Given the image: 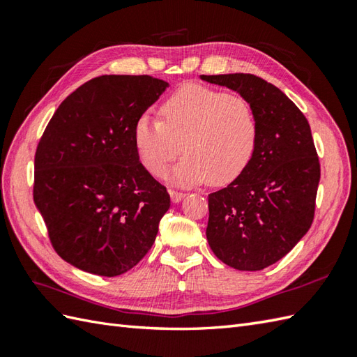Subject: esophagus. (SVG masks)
<instances>
[{
    "mask_svg": "<svg viewBox=\"0 0 357 357\" xmlns=\"http://www.w3.org/2000/svg\"><path fill=\"white\" fill-rule=\"evenodd\" d=\"M185 193L183 192H178V190H170V198L173 202H181L184 198H185Z\"/></svg>",
    "mask_w": 357,
    "mask_h": 357,
    "instance_id": "1",
    "label": "esophagus"
}]
</instances>
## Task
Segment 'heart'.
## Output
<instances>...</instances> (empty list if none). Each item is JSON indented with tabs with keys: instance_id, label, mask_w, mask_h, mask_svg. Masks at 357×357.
<instances>
[{
	"instance_id": "obj_1",
	"label": "heart",
	"mask_w": 357,
	"mask_h": 357,
	"mask_svg": "<svg viewBox=\"0 0 357 357\" xmlns=\"http://www.w3.org/2000/svg\"><path fill=\"white\" fill-rule=\"evenodd\" d=\"M257 135L259 123L247 98L190 84L161 105L159 121L139 118L135 146L144 167L156 178L164 176L183 146L185 156L173 170V183L195 185L210 181L222 185L244 172Z\"/></svg>"
}]
</instances>
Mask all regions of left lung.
<instances>
[{
    "label": "left lung",
    "mask_w": 357,
    "mask_h": 357,
    "mask_svg": "<svg viewBox=\"0 0 357 357\" xmlns=\"http://www.w3.org/2000/svg\"><path fill=\"white\" fill-rule=\"evenodd\" d=\"M201 78L247 98L259 123L244 172L208 195V245L233 268L264 270L282 259L313 224L321 164L312 128L290 98L256 75Z\"/></svg>",
    "instance_id": "8db88e82"
}]
</instances>
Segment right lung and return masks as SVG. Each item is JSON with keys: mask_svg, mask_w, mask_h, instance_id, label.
I'll use <instances>...</instances> for the list:
<instances>
[{"mask_svg": "<svg viewBox=\"0 0 357 357\" xmlns=\"http://www.w3.org/2000/svg\"><path fill=\"white\" fill-rule=\"evenodd\" d=\"M167 87L149 75L90 79L38 142L33 201L53 250L77 268L119 276L153 245L170 195L139 162L135 126Z\"/></svg>", "mask_w": 357, "mask_h": 357, "instance_id": "right-lung-1", "label": "right lung"}]
</instances>
